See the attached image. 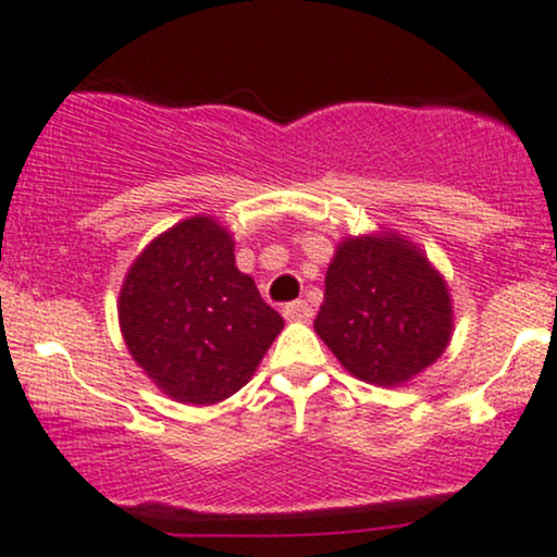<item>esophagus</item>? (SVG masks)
I'll use <instances>...</instances> for the list:
<instances>
[{
	"label": "esophagus",
	"instance_id": "obj_1",
	"mask_svg": "<svg viewBox=\"0 0 557 557\" xmlns=\"http://www.w3.org/2000/svg\"><path fill=\"white\" fill-rule=\"evenodd\" d=\"M284 318L292 323H308L312 318V308L305 299H297V302H289L284 308Z\"/></svg>",
	"mask_w": 557,
	"mask_h": 557
}]
</instances>
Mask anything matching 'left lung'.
Wrapping results in <instances>:
<instances>
[{"label":"left lung","instance_id":"left-lung-1","mask_svg":"<svg viewBox=\"0 0 557 557\" xmlns=\"http://www.w3.org/2000/svg\"><path fill=\"white\" fill-rule=\"evenodd\" d=\"M453 331L447 281L421 247L395 231L336 245L315 334L355 379L408 384L442 358Z\"/></svg>","mask_w":557,"mask_h":557}]
</instances>
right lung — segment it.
Instances as JSON below:
<instances>
[{"label": "right lung", "instance_id": "add662e5", "mask_svg": "<svg viewBox=\"0 0 557 557\" xmlns=\"http://www.w3.org/2000/svg\"><path fill=\"white\" fill-rule=\"evenodd\" d=\"M117 321L136 366L184 405L236 395L284 329L212 215L186 218L141 249L123 278Z\"/></svg>", "mask_w": 557, "mask_h": 557}]
</instances>
